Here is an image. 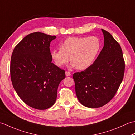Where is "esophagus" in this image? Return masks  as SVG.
<instances>
[{"label":"esophagus","instance_id":"obj_1","mask_svg":"<svg viewBox=\"0 0 135 135\" xmlns=\"http://www.w3.org/2000/svg\"><path fill=\"white\" fill-rule=\"evenodd\" d=\"M71 75V73L70 72H68V71H65V75L67 76H69Z\"/></svg>","mask_w":135,"mask_h":135}]
</instances>
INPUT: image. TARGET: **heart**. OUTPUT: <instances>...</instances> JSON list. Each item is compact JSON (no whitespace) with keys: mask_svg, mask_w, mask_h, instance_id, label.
I'll list each match as a JSON object with an SVG mask.
<instances>
[{"mask_svg":"<svg viewBox=\"0 0 135 135\" xmlns=\"http://www.w3.org/2000/svg\"><path fill=\"white\" fill-rule=\"evenodd\" d=\"M101 47L102 43L96 36L70 37L61 45L60 49L51 51V57L58 67L71 60V67L85 70L95 61Z\"/></svg>","mask_w":135,"mask_h":135,"instance_id":"1","label":"heart"}]
</instances>
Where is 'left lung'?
<instances>
[{
  "label": "left lung",
  "mask_w": 135,
  "mask_h": 135,
  "mask_svg": "<svg viewBox=\"0 0 135 135\" xmlns=\"http://www.w3.org/2000/svg\"><path fill=\"white\" fill-rule=\"evenodd\" d=\"M102 31L104 46L95 61L85 71L73 75L77 98L89 108L102 107L110 102L124 75L125 62L121 46L110 33Z\"/></svg>",
  "instance_id": "1"
}]
</instances>
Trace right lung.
Returning <instances> with one entry per match:
<instances>
[{"label": "right lung", "mask_w": 135, "mask_h": 135, "mask_svg": "<svg viewBox=\"0 0 135 135\" xmlns=\"http://www.w3.org/2000/svg\"><path fill=\"white\" fill-rule=\"evenodd\" d=\"M56 36L42 32L30 33L14 49L10 75L14 90L25 104L46 110L55 103L57 89L65 78V71L54 65L50 42Z\"/></svg>", "instance_id": "right-lung-1"}]
</instances>
